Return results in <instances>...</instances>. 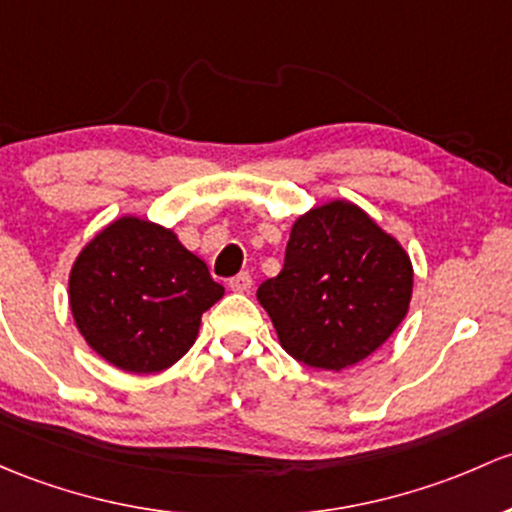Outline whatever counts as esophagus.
I'll list each match as a JSON object with an SVG mask.
<instances>
[{
  "label": "esophagus",
  "mask_w": 512,
  "mask_h": 512,
  "mask_svg": "<svg viewBox=\"0 0 512 512\" xmlns=\"http://www.w3.org/2000/svg\"><path fill=\"white\" fill-rule=\"evenodd\" d=\"M230 289H233V292H240V294L250 292V289H252V277H250V272H240L238 277L230 279Z\"/></svg>",
  "instance_id": "34e87169"
}]
</instances>
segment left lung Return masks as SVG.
<instances>
[{"instance_id": "8db88e82", "label": "left lung", "mask_w": 512, "mask_h": 512, "mask_svg": "<svg viewBox=\"0 0 512 512\" xmlns=\"http://www.w3.org/2000/svg\"><path fill=\"white\" fill-rule=\"evenodd\" d=\"M412 287L400 240L358 203L331 198L294 220L282 272L260 284L257 301L292 358L341 373L397 331Z\"/></svg>"}]
</instances>
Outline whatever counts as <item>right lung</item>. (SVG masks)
Returning a JSON list of instances; mask_svg holds the SVG:
<instances>
[{
    "instance_id": "add662e5",
    "label": "right lung",
    "mask_w": 512,
    "mask_h": 512,
    "mask_svg": "<svg viewBox=\"0 0 512 512\" xmlns=\"http://www.w3.org/2000/svg\"><path fill=\"white\" fill-rule=\"evenodd\" d=\"M223 294L174 230L132 213L85 242L68 274L75 328L125 373H159L184 358Z\"/></svg>"
}]
</instances>
